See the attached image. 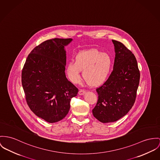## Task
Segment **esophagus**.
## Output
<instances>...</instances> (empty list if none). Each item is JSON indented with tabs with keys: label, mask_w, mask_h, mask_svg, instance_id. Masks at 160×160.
<instances>
[{
	"label": "esophagus",
	"mask_w": 160,
	"mask_h": 160,
	"mask_svg": "<svg viewBox=\"0 0 160 160\" xmlns=\"http://www.w3.org/2000/svg\"><path fill=\"white\" fill-rule=\"evenodd\" d=\"M85 93H86V91H85V89H80L79 91H78V94H79L80 95H84Z\"/></svg>",
	"instance_id": "obj_1"
}]
</instances>
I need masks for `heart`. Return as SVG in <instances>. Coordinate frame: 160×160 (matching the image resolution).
Returning a JSON list of instances; mask_svg holds the SVG:
<instances>
[{
  "instance_id": "obj_1",
  "label": "heart",
  "mask_w": 160,
  "mask_h": 160,
  "mask_svg": "<svg viewBox=\"0 0 160 160\" xmlns=\"http://www.w3.org/2000/svg\"><path fill=\"white\" fill-rule=\"evenodd\" d=\"M112 67V59L107 53L97 49L83 50L75 56V61L67 64L66 72L74 83L80 81L81 70L83 77L91 86L102 84L107 79Z\"/></svg>"
}]
</instances>
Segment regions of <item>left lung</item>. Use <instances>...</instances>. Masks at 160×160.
<instances>
[{"mask_svg":"<svg viewBox=\"0 0 160 160\" xmlns=\"http://www.w3.org/2000/svg\"><path fill=\"white\" fill-rule=\"evenodd\" d=\"M115 49L113 71L108 80L96 88L98 100L92 110L94 116L102 123L115 122L133 106L140 72L133 53L123 44L112 40Z\"/></svg>","mask_w":160,"mask_h":160,"instance_id":"left-lung-1","label":"left lung"}]
</instances>
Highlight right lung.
<instances>
[{"mask_svg": "<svg viewBox=\"0 0 160 160\" xmlns=\"http://www.w3.org/2000/svg\"><path fill=\"white\" fill-rule=\"evenodd\" d=\"M71 38H54L36 46L28 55L22 71V85L30 110L49 123L61 121L69 112L78 88L65 75L64 46Z\"/></svg>", "mask_w": 160, "mask_h": 160, "instance_id": "1", "label": "right lung"}]
</instances>
